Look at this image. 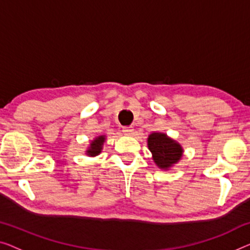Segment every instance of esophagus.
<instances>
[{
    "label": "esophagus",
    "instance_id": "obj_1",
    "mask_svg": "<svg viewBox=\"0 0 250 250\" xmlns=\"http://www.w3.org/2000/svg\"><path fill=\"white\" fill-rule=\"evenodd\" d=\"M122 131H124V133H125V136H132L133 128H132V126H125Z\"/></svg>",
    "mask_w": 250,
    "mask_h": 250
}]
</instances>
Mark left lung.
Masks as SVG:
<instances>
[{
	"instance_id": "1",
	"label": "left lung",
	"mask_w": 250,
	"mask_h": 250,
	"mask_svg": "<svg viewBox=\"0 0 250 250\" xmlns=\"http://www.w3.org/2000/svg\"><path fill=\"white\" fill-rule=\"evenodd\" d=\"M148 149L158 168L167 170L183 157L184 149L180 143L164 132H151L147 138Z\"/></svg>"
}]
</instances>
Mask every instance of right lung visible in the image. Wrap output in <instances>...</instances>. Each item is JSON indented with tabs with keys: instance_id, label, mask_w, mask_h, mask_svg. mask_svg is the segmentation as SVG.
Segmentation results:
<instances>
[{
	"instance_id": "add662e5",
	"label": "right lung",
	"mask_w": 250,
	"mask_h": 250,
	"mask_svg": "<svg viewBox=\"0 0 250 250\" xmlns=\"http://www.w3.org/2000/svg\"><path fill=\"white\" fill-rule=\"evenodd\" d=\"M106 140V136L105 135H100L98 137L93 138V140L89 143V146L87 147L85 154L89 157H95V156L100 155L102 152L103 149V145Z\"/></svg>"
}]
</instances>
